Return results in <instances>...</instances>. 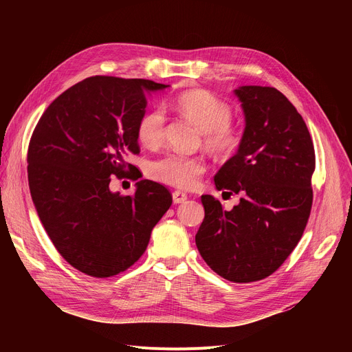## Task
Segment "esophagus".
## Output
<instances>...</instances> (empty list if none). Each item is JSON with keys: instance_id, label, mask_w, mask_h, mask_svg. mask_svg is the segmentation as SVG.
I'll return each mask as SVG.
<instances>
[{"instance_id": "obj_1", "label": "esophagus", "mask_w": 352, "mask_h": 352, "mask_svg": "<svg viewBox=\"0 0 352 352\" xmlns=\"http://www.w3.org/2000/svg\"><path fill=\"white\" fill-rule=\"evenodd\" d=\"M187 194L186 192H182V191H174L173 192V201H174V204H181V202H184V201H187Z\"/></svg>"}]
</instances>
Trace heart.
Returning a JSON list of instances; mask_svg holds the SVG:
<instances>
[{
	"label": "heart",
	"instance_id": "b5f03b06",
	"mask_svg": "<svg viewBox=\"0 0 352 352\" xmlns=\"http://www.w3.org/2000/svg\"><path fill=\"white\" fill-rule=\"evenodd\" d=\"M177 105L204 134V142L218 154H230L239 144V134L231 126L232 111L228 104L218 100L207 91H188L178 97ZM166 114L162 107L148 109L137 125V137L148 148L158 146L165 137ZM204 158L166 154L148 166L153 179L177 188H192L206 173Z\"/></svg>",
	"mask_w": 352,
	"mask_h": 352
}]
</instances>
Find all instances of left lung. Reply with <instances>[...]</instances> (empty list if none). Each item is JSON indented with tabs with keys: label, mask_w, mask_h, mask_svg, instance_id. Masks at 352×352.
<instances>
[{
	"label": "left lung",
	"mask_w": 352,
	"mask_h": 352,
	"mask_svg": "<svg viewBox=\"0 0 352 352\" xmlns=\"http://www.w3.org/2000/svg\"><path fill=\"white\" fill-rule=\"evenodd\" d=\"M245 117L238 151L214 177L218 191L241 194L224 210L201 195L206 217L195 244L208 267L232 283H252L278 270L297 247L312 206L316 153L308 128L272 87L234 89Z\"/></svg>",
	"instance_id": "1"
}]
</instances>
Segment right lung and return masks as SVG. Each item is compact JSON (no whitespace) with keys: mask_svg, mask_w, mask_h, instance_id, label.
<instances>
[{"mask_svg":"<svg viewBox=\"0 0 352 352\" xmlns=\"http://www.w3.org/2000/svg\"><path fill=\"white\" fill-rule=\"evenodd\" d=\"M168 87L89 77L55 98L34 129L28 184L36 214L64 260L87 275L107 278L137 263L173 204L170 191L150 179L138 181L133 195L109 190L111 175L135 170L125 160L140 153L148 97Z\"/></svg>","mask_w":352,"mask_h":352,"instance_id":"right-lung-1","label":"right lung"}]
</instances>
